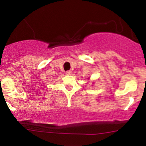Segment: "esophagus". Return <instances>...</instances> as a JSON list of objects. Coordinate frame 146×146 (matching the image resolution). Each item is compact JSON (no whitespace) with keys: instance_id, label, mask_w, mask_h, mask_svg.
Here are the masks:
<instances>
[{"instance_id":"obj_1","label":"esophagus","mask_w":146,"mask_h":146,"mask_svg":"<svg viewBox=\"0 0 146 146\" xmlns=\"http://www.w3.org/2000/svg\"><path fill=\"white\" fill-rule=\"evenodd\" d=\"M66 75H71L72 74V71H67L66 72Z\"/></svg>"}]
</instances>
